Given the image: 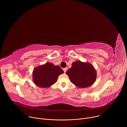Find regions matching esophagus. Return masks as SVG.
<instances>
[{
    "label": "esophagus",
    "instance_id": "1",
    "mask_svg": "<svg viewBox=\"0 0 127 127\" xmlns=\"http://www.w3.org/2000/svg\"><path fill=\"white\" fill-rule=\"evenodd\" d=\"M68 70V68H63V71H64V72L65 73V72L67 71V70Z\"/></svg>",
    "mask_w": 127,
    "mask_h": 127
}]
</instances>
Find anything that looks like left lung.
<instances>
[{
  "mask_svg": "<svg viewBox=\"0 0 127 127\" xmlns=\"http://www.w3.org/2000/svg\"><path fill=\"white\" fill-rule=\"evenodd\" d=\"M70 81L79 88H86L95 81L97 73L94 66L89 62L76 61L66 72Z\"/></svg>",
  "mask_w": 127,
  "mask_h": 127,
  "instance_id": "8db88e82",
  "label": "left lung"
}]
</instances>
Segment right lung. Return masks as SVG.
I'll use <instances>...</instances> for the list:
<instances>
[{"label":"right lung","instance_id":"1","mask_svg":"<svg viewBox=\"0 0 127 127\" xmlns=\"http://www.w3.org/2000/svg\"><path fill=\"white\" fill-rule=\"evenodd\" d=\"M63 73L64 71L59 66L47 62L33 69L32 81L40 87L48 88L55 84L58 76Z\"/></svg>","mask_w":127,"mask_h":127}]
</instances>
